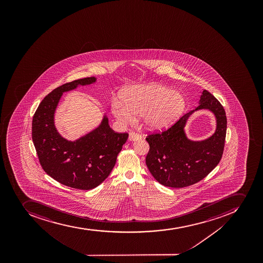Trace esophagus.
<instances>
[{
	"label": "esophagus",
	"mask_w": 263,
	"mask_h": 263,
	"mask_svg": "<svg viewBox=\"0 0 263 263\" xmlns=\"http://www.w3.org/2000/svg\"><path fill=\"white\" fill-rule=\"evenodd\" d=\"M142 136L140 134H138L136 132H130L129 133V136H128V140L131 141H135V140H139L141 139Z\"/></svg>",
	"instance_id": "esophagus-1"
}]
</instances>
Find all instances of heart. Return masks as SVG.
Instances as JSON below:
<instances>
[{"mask_svg":"<svg viewBox=\"0 0 263 263\" xmlns=\"http://www.w3.org/2000/svg\"><path fill=\"white\" fill-rule=\"evenodd\" d=\"M186 107V100L181 93L170 87L151 84L132 86L122 93V99L114 98V115L124 123H133L135 114H142L145 125L153 129L167 128L179 119Z\"/></svg>","mask_w":263,"mask_h":263,"instance_id":"1","label":"heart"}]
</instances>
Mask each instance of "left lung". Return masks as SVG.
<instances>
[{
  "instance_id": "obj_1",
  "label": "left lung",
  "mask_w": 263,
  "mask_h": 263,
  "mask_svg": "<svg viewBox=\"0 0 263 263\" xmlns=\"http://www.w3.org/2000/svg\"><path fill=\"white\" fill-rule=\"evenodd\" d=\"M202 108L211 110L217 119L216 131L208 140L193 142L186 137L184 126L194 110L182 115L167 129L147 135V167L163 186L181 189L193 185L207 177L220 161L227 128L226 111L207 90L202 91L195 110Z\"/></svg>"
}]
</instances>
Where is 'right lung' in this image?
<instances>
[{
    "label": "right lung",
    "instance_id": "add662e5",
    "mask_svg": "<svg viewBox=\"0 0 263 263\" xmlns=\"http://www.w3.org/2000/svg\"><path fill=\"white\" fill-rule=\"evenodd\" d=\"M95 82V77H86L54 89L40 102L32 123L33 144L44 172L81 190L94 189L109 176L128 137V133L114 132L106 117L98 128L77 141L65 140L56 130L54 114L63 92Z\"/></svg>",
    "mask_w": 263,
    "mask_h": 263
}]
</instances>
